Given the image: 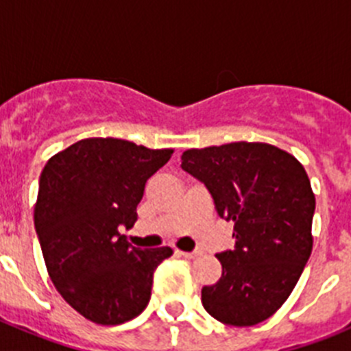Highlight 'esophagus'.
Instances as JSON below:
<instances>
[{"label":"esophagus","mask_w":351,"mask_h":351,"mask_svg":"<svg viewBox=\"0 0 351 351\" xmlns=\"http://www.w3.org/2000/svg\"><path fill=\"white\" fill-rule=\"evenodd\" d=\"M179 255H182L184 258H197L198 255H202V251H188V253L186 251H179Z\"/></svg>","instance_id":"34e87169"}]
</instances>
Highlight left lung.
<instances>
[{
	"mask_svg": "<svg viewBox=\"0 0 351 351\" xmlns=\"http://www.w3.org/2000/svg\"><path fill=\"white\" fill-rule=\"evenodd\" d=\"M182 170L204 182L219 218L234 221V250L218 253L221 278L202 288L221 324L267 320L295 288L313 250L315 195L295 156L263 142L188 149Z\"/></svg>",
	"mask_w": 351,
	"mask_h": 351,
	"instance_id": "left-lung-1",
	"label": "left lung"
}]
</instances>
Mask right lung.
Listing matches in <instances>:
<instances>
[{"mask_svg": "<svg viewBox=\"0 0 351 351\" xmlns=\"http://www.w3.org/2000/svg\"><path fill=\"white\" fill-rule=\"evenodd\" d=\"M172 149L121 138H84L54 154L40 176L35 228L56 290L100 325L141 315L170 247L141 250L119 234L133 226L147 179Z\"/></svg>", "mask_w": 351, "mask_h": 351, "instance_id": "add662e5", "label": "right lung"}]
</instances>
